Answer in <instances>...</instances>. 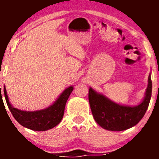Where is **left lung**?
<instances>
[{"instance_id": "obj_1", "label": "left lung", "mask_w": 159, "mask_h": 159, "mask_svg": "<svg viewBox=\"0 0 159 159\" xmlns=\"http://www.w3.org/2000/svg\"><path fill=\"white\" fill-rule=\"evenodd\" d=\"M152 92L151 73L145 96L137 106H126L113 102L102 94L89 88L88 99L94 119L105 130L121 131L134 127L143 119L148 108Z\"/></svg>"}]
</instances>
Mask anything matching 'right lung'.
I'll use <instances>...</instances> for the list:
<instances>
[{"label": "right lung", "mask_w": 159, "mask_h": 159, "mask_svg": "<svg viewBox=\"0 0 159 159\" xmlns=\"http://www.w3.org/2000/svg\"><path fill=\"white\" fill-rule=\"evenodd\" d=\"M73 91V87L70 86L66 88L62 93L59 95L57 99L48 107L43 110L27 111L19 110L12 106L7 95L6 88L4 86V94L8 109L10 110L12 116L16 121L23 127L36 131H44L52 129L60 123L64 113L66 102L68 97ZM1 93V84H0ZM1 98H2L1 93ZM3 101V100H2Z\"/></svg>", "instance_id": "right-lung-1"}]
</instances>
